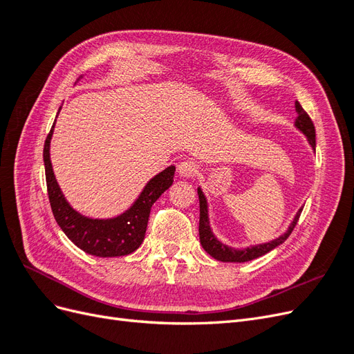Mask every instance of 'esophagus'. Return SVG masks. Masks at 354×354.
I'll list each match as a JSON object with an SVG mask.
<instances>
[{"instance_id":"obj_1","label":"esophagus","mask_w":354,"mask_h":354,"mask_svg":"<svg viewBox=\"0 0 354 354\" xmlns=\"http://www.w3.org/2000/svg\"><path fill=\"white\" fill-rule=\"evenodd\" d=\"M177 171L181 177H194L198 173V165L194 160H181L177 167Z\"/></svg>"}]
</instances>
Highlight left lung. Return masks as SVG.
I'll return each mask as SVG.
<instances>
[{"instance_id":"8db88e82","label":"left lung","mask_w":354,"mask_h":354,"mask_svg":"<svg viewBox=\"0 0 354 354\" xmlns=\"http://www.w3.org/2000/svg\"><path fill=\"white\" fill-rule=\"evenodd\" d=\"M295 111H297V118H295V128L298 131H301L308 145L312 146L313 151H316V133H315V125L310 120V116L306 113V111L301 108V104L295 102ZM198 196H199V239L202 248L205 250L212 259H216L223 263H245V261H251L254 259H259V257L270 252L274 250L276 246H279L283 243L291 232L294 230L295 224L299 218V214L303 211V207L299 208L295 214V217L292 218L291 224H289L285 233H282L279 238H276L273 241L264 242V243H257V245H250L245 246V248H233V246H229L224 242H221L216 234H214L211 229V221H209V209H208V201L205 194H203L202 189L198 187Z\"/></svg>"}]
</instances>
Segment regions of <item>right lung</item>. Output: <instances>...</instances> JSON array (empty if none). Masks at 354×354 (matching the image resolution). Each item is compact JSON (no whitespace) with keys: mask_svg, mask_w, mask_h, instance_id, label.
<instances>
[{"mask_svg":"<svg viewBox=\"0 0 354 354\" xmlns=\"http://www.w3.org/2000/svg\"><path fill=\"white\" fill-rule=\"evenodd\" d=\"M60 109L62 106L59 112ZM55 125L56 120L46 138L44 167L51 211L60 229L80 250L90 255L121 257L134 252L145 239L152 205L173 185L176 167L169 165L149 180L140 195L133 202V205L121 212L120 216L112 218H91L82 216L66 201L56 180L55 171H53L50 142L53 133H55Z\"/></svg>","mask_w":354,"mask_h":354,"instance_id":"1","label":"right lung"}]
</instances>
